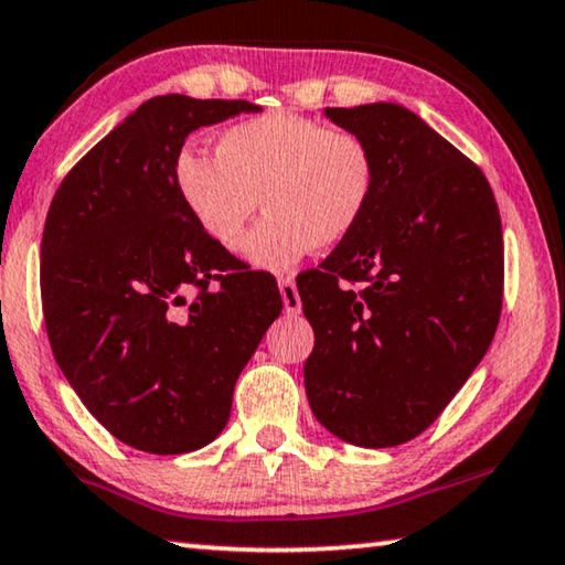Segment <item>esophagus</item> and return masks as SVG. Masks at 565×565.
<instances>
[{"mask_svg":"<svg viewBox=\"0 0 565 565\" xmlns=\"http://www.w3.org/2000/svg\"><path fill=\"white\" fill-rule=\"evenodd\" d=\"M277 288H280V295H282L285 312H288V316H298V312L302 310V302H300V295H298V288H295L292 277H282V280L277 282Z\"/></svg>","mask_w":565,"mask_h":565,"instance_id":"obj_1","label":"esophagus"}]
</instances>
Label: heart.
Instances as JSON below:
<instances>
[{"label":"heart","instance_id":"1","mask_svg":"<svg viewBox=\"0 0 565 565\" xmlns=\"http://www.w3.org/2000/svg\"><path fill=\"white\" fill-rule=\"evenodd\" d=\"M172 180L200 233L225 249L239 245L263 198L267 215L245 237L243 257L257 270L285 273L355 233L373 205L377 160L353 129L270 113L227 127L217 154L184 147Z\"/></svg>","mask_w":565,"mask_h":565}]
</instances>
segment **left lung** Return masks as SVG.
Returning a JSON list of instances; mask_svg holds the SVG:
<instances>
[{
	"label": "left lung",
	"instance_id": "1",
	"mask_svg": "<svg viewBox=\"0 0 565 565\" xmlns=\"http://www.w3.org/2000/svg\"><path fill=\"white\" fill-rule=\"evenodd\" d=\"M322 115L373 147L377 188L355 233L298 277L316 332L305 393L332 436L393 448L438 418L491 345L503 300L501 215L486 174L408 107L373 102Z\"/></svg>",
	"mask_w": 565,
	"mask_h": 565
}]
</instances>
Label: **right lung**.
Listing matches in <instances>:
<instances>
[{"instance_id": "obj_1", "label": "right lung", "mask_w": 565, "mask_h": 565, "mask_svg": "<svg viewBox=\"0 0 565 565\" xmlns=\"http://www.w3.org/2000/svg\"><path fill=\"white\" fill-rule=\"evenodd\" d=\"M260 109L147 99L74 164L50 205L40 257L54 360L85 408L137 450L178 456L215 440L282 310L273 277L239 270L202 235L172 180L190 132Z\"/></svg>"}]
</instances>
